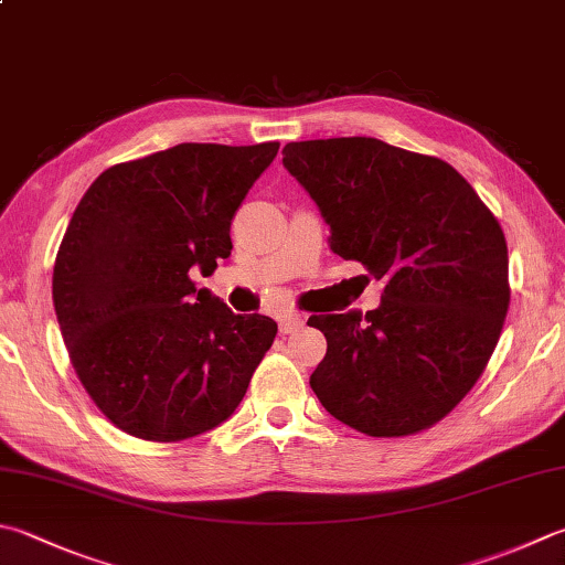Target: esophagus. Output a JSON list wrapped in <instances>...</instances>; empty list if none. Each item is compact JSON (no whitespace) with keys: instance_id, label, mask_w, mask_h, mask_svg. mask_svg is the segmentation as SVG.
Listing matches in <instances>:
<instances>
[{"instance_id":"obj_1","label":"esophagus","mask_w":565,"mask_h":565,"mask_svg":"<svg viewBox=\"0 0 565 565\" xmlns=\"http://www.w3.org/2000/svg\"><path fill=\"white\" fill-rule=\"evenodd\" d=\"M278 322H280L282 334H292V332H297V329H302L305 317L300 312H285V315H280Z\"/></svg>"}]
</instances>
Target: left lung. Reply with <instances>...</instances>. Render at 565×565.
<instances>
[{
    "label": "left lung",
    "mask_w": 565,
    "mask_h": 565,
    "mask_svg": "<svg viewBox=\"0 0 565 565\" xmlns=\"http://www.w3.org/2000/svg\"><path fill=\"white\" fill-rule=\"evenodd\" d=\"M282 164L329 226V248L386 282L376 310L312 315L327 337L310 386L374 438L443 420L482 376L509 310L502 226L438 157L376 137L290 142Z\"/></svg>",
    "instance_id": "8db88e82"
}]
</instances>
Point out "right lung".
I'll return each mask as SVG.
<instances>
[{"label":"right lung","mask_w":565,"mask_h":565,"mask_svg":"<svg viewBox=\"0 0 565 565\" xmlns=\"http://www.w3.org/2000/svg\"><path fill=\"white\" fill-rule=\"evenodd\" d=\"M280 142H184L95 179L61 241L53 307L71 364L117 428L177 443L228 420L278 324L233 315L191 270L231 255V218Z\"/></svg>","instance_id":"right-lung-1"}]
</instances>
